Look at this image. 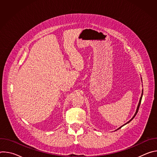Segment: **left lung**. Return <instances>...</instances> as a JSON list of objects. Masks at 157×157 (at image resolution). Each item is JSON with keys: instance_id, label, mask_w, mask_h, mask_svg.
I'll list each match as a JSON object with an SVG mask.
<instances>
[{"instance_id": "8db88e82", "label": "left lung", "mask_w": 157, "mask_h": 157, "mask_svg": "<svg viewBox=\"0 0 157 157\" xmlns=\"http://www.w3.org/2000/svg\"><path fill=\"white\" fill-rule=\"evenodd\" d=\"M141 80H142V78H141ZM142 96H143V89H142V94H141V97H140V100H139V104H138V105H137V109H136V113H135V114H134V116L132 117V118L129 121H128L126 124H124L123 125H122L121 127H120L119 128H118L117 130H119V128H121L122 127H123L124 125H126L127 124H128V123H129L134 117H135V116H136V114H137V113H138V110H139V107H140V103H141V101H142Z\"/></svg>"}]
</instances>
